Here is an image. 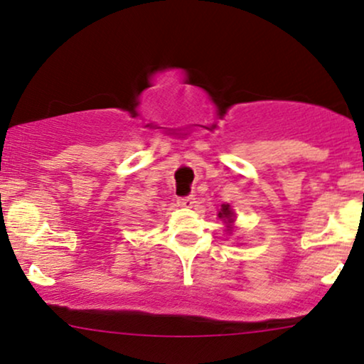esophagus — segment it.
I'll return each instance as SVG.
<instances>
[{
    "instance_id": "obj_1",
    "label": "esophagus",
    "mask_w": 364,
    "mask_h": 364,
    "mask_svg": "<svg viewBox=\"0 0 364 364\" xmlns=\"http://www.w3.org/2000/svg\"><path fill=\"white\" fill-rule=\"evenodd\" d=\"M178 205L183 208H191L195 205L193 196H183V198H178Z\"/></svg>"
}]
</instances>
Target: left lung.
I'll return each instance as SVG.
<instances>
[{
  "instance_id": "left-lung-1",
  "label": "left lung",
  "mask_w": 364,
  "mask_h": 364,
  "mask_svg": "<svg viewBox=\"0 0 364 364\" xmlns=\"http://www.w3.org/2000/svg\"><path fill=\"white\" fill-rule=\"evenodd\" d=\"M218 218H222L227 227H229L227 230H230V225L234 224V212L230 210V205H222V210L218 212Z\"/></svg>"
}]
</instances>
